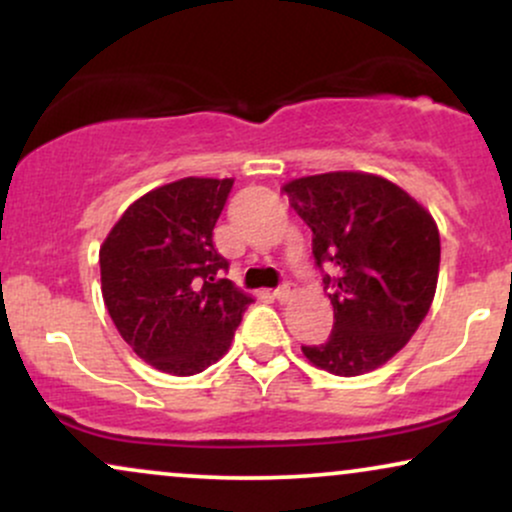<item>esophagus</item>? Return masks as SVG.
I'll list each match as a JSON object with an SVG mask.
<instances>
[{
  "label": "esophagus",
  "mask_w": 512,
  "mask_h": 512,
  "mask_svg": "<svg viewBox=\"0 0 512 512\" xmlns=\"http://www.w3.org/2000/svg\"><path fill=\"white\" fill-rule=\"evenodd\" d=\"M291 296V289H289V284H281L279 289H274V298L276 301H286V298Z\"/></svg>",
  "instance_id": "obj_1"
}]
</instances>
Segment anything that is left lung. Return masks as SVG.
<instances>
[{
    "mask_svg": "<svg viewBox=\"0 0 512 512\" xmlns=\"http://www.w3.org/2000/svg\"><path fill=\"white\" fill-rule=\"evenodd\" d=\"M284 192L313 231L334 308L332 334L303 346L305 358L342 378L380 368L419 330L436 296V221L395 182L368 173L310 175Z\"/></svg>",
    "mask_w": 512,
    "mask_h": 512,
    "instance_id": "obj_1",
    "label": "left lung"
}]
</instances>
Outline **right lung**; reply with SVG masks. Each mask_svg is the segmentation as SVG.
I'll list each match as a JSON object with an SVG mask.
<instances>
[{
  "label": "right lung",
  "instance_id": "add662e5",
  "mask_svg": "<svg viewBox=\"0 0 512 512\" xmlns=\"http://www.w3.org/2000/svg\"><path fill=\"white\" fill-rule=\"evenodd\" d=\"M231 187V178H182L151 190L101 248L105 308L134 354L163 373L219 361L252 303L221 279L228 260L211 240Z\"/></svg>",
  "mask_w": 512,
  "mask_h": 512
}]
</instances>
